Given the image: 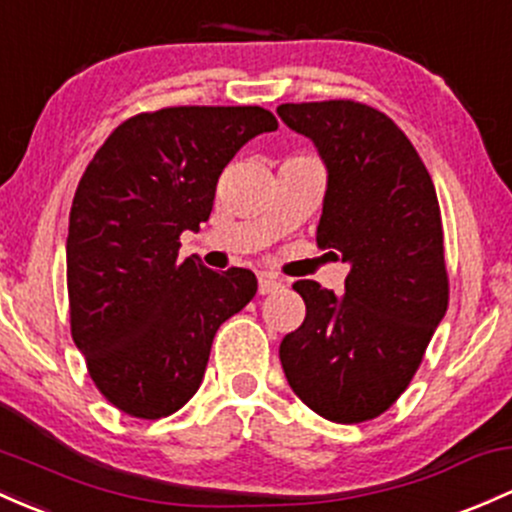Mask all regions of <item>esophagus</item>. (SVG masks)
<instances>
[{
    "mask_svg": "<svg viewBox=\"0 0 512 512\" xmlns=\"http://www.w3.org/2000/svg\"><path fill=\"white\" fill-rule=\"evenodd\" d=\"M282 289V279H277L274 274H260V279H257V291H260L262 296L272 294V291Z\"/></svg>",
    "mask_w": 512,
    "mask_h": 512,
    "instance_id": "obj_1",
    "label": "esophagus"
}]
</instances>
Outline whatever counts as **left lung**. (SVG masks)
Listing matches in <instances>:
<instances>
[{
    "mask_svg": "<svg viewBox=\"0 0 512 512\" xmlns=\"http://www.w3.org/2000/svg\"><path fill=\"white\" fill-rule=\"evenodd\" d=\"M328 170L318 245L350 265L345 294L301 279L299 330L279 345L286 381L333 423L381 415L406 391L445 318L442 218L423 160L389 116L357 101L277 109Z\"/></svg>",
    "mask_w": 512,
    "mask_h": 512,
    "instance_id": "left-lung-1",
    "label": "left lung"
}]
</instances>
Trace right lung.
I'll return each mask as SVG.
<instances>
[{
    "mask_svg": "<svg viewBox=\"0 0 512 512\" xmlns=\"http://www.w3.org/2000/svg\"><path fill=\"white\" fill-rule=\"evenodd\" d=\"M277 126L262 106H172L123 121L84 170L65 247L72 340L119 411H179L216 330L255 296L250 269L182 260L179 235L209 221L235 153Z\"/></svg>",
    "mask_w": 512,
    "mask_h": 512,
    "instance_id": "1",
    "label": "right lung"
}]
</instances>
